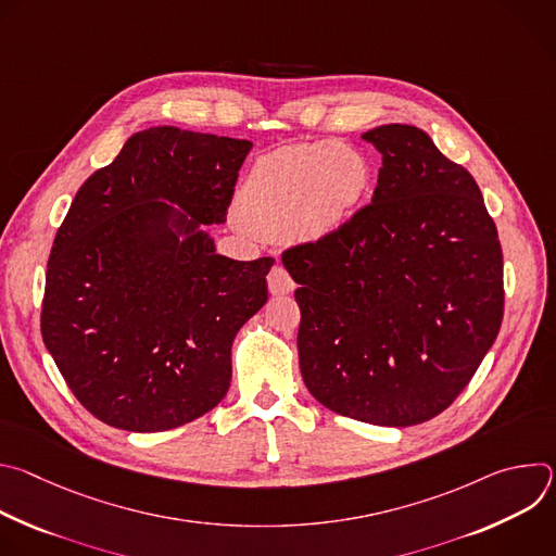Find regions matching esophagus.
Returning a JSON list of instances; mask_svg holds the SVG:
<instances>
[{"label": "esophagus", "mask_w": 556, "mask_h": 556, "mask_svg": "<svg viewBox=\"0 0 556 556\" xmlns=\"http://www.w3.org/2000/svg\"><path fill=\"white\" fill-rule=\"evenodd\" d=\"M268 288L273 294H288L294 290V281L283 266H273L268 273Z\"/></svg>", "instance_id": "1"}]
</instances>
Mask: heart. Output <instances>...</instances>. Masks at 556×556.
Segmentation results:
<instances>
[{
    "label": "heart",
    "mask_w": 556,
    "mask_h": 556,
    "mask_svg": "<svg viewBox=\"0 0 556 556\" xmlns=\"http://www.w3.org/2000/svg\"><path fill=\"white\" fill-rule=\"evenodd\" d=\"M367 187L369 165L358 151L334 142L290 144L253 165L237 208L262 235L321 237L352 215Z\"/></svg>",
    "instance_id": "1"
}]
</instances>
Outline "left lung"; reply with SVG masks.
Instances as JSON below:
<instances>
[{"label": "left lung", "mask_w": 556, "mask_h": 556, "mask_svg": "<svg viewBox=\"0 0 556 556\" xmlns=\"http://www.w3.org/2000/svg\"><path fill=\"white\" fill-rule=\"evenodd\" d=\"M363 138L382 155L371 202L281 253L299 283V367L330 412L412 427L453 405L497 339L502 244L478 182L422 129Z\"/></svg>", "instance_id": "left-lung-1"}]
</instances>
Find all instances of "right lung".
Returning <instances> with one entry per match:
<instances>
[{
	"label": "right lung",
	"mask_w": 556,
	"mask_h": 556,
	"mask_svg": "<svg viewBox=\"0 0 556 556\" xmlns=\"http://www.w3.org/2000/svg\"><path fill=\"white\" fill-rule=\"evenodd\" d=\"M249 140L149 127L76 191L46 270L41 337L65 384L101 422L153 433L211 412L230 345L266 303L273 257L215 253ZM169 199L192 219L166 222Z\"/></svg>",
	"instance_id": "obj_1"
}]
</instances>
